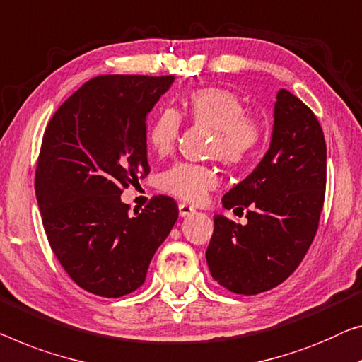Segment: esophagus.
Here are the masks:
<instances>
[{
  "label": "esophagus",
  "mask_w": 362,
  "mask_h": 362,
  "mask_svg": "<svg viewBox=\"0 0 362 362\" xmlns=\"http://www.w3.org/2000/svg\"><path fill=\"white\" fill-rule=\"evenodd\" d=\"M179 213H180L182 218H187V216L195 213V208L190 206V204H187V203H180L179 204Z\"/></svg>",
  "instance_id": "1"
}]
</instances>
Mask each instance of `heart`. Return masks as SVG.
Returning <instances> with one entry per match:
<instances>
[{"label": "heart", "mask_w": 362, "mask_h": 362, "mask_svg": "<svg viewBox=\"0 0 362 362\" xmlns=\"http://www.w3.org/2000/svg\"><path fill=\"white\" fill-rule=\"evenodd\" d=\"M180 115L214 129L209 153L229 165L245 163L260 143V123L247 115L244 102L226 89L195 90L182 104ZM179 128V115L172 109H160L156 113L148 132L149 146L154 153H169L174 148ZM218 185V172L203 164L179 163L160 175V188L188 203H203Z\"/></svg>", "instance_id": "obj_1"}]
</instances>
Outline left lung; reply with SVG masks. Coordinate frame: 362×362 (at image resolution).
<instances>
[{
    "mask_svg": "<svg viewBox=\"0 0 362 362\" xmlns=\"http://www.w3.org/2000/svg\"><path fill=\"white\" fill-rule=\"evenodd\" d=\"M269 149L249 177L223 197L226 209L249 208L247 224L214 216L206 250L211 276L230 293L276 288L314 240L325 199L327 144L304 102L279 89Z\"/></svg>",
    "mask_w": 362,
    "mask_h": 362,
    "instance_id": "obj_1",
    "label": "left lung"
}]
</instances>
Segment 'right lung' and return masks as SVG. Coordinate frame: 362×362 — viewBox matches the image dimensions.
I'll return each mask as SVG.
<instances>
[{
    "label": "right lung",
    "mask_w": 362,
    "mask_h": 362,
    "mask_svg": "<svg viewBox=\"0 0 362 362\" xmlns=\"http://www.w3.org/2000/svg\"><path fill=\"white\" fill-rule=\"evenodd\" d=\"M174 79L97 76L63 102L43 133L35 170L43 229L69 278L95 296L138 289L179 218L170 197L133 214L120 198L149 174L146 118Z\"/></svg>",
    "instance_id": "add662e5"
}]
</instances>
